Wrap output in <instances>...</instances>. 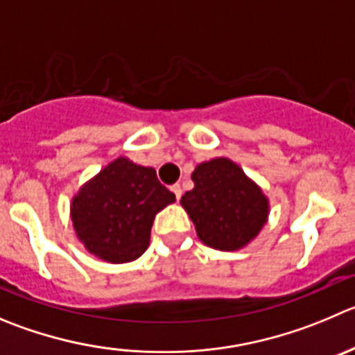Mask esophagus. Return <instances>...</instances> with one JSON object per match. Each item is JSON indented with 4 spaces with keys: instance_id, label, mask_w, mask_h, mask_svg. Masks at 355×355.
<instances>
[{
    "instance_id": "obj_1",
    "label": "esophagus",
    "mask_w": 355,
    "mask_h": 355,
    "mask_svg": "<svg viewBox=\"0 0 355 355\" xmlns=\"http://www.w3.org/2000/svg\"><path fill=\"white\" fill-rule=\"evenodd\" d=\"M171 191H172V193L175 195V198H178V200H180L181 195H183V190H181L180 184H172V187H171Z\"/></svg>"
}]
</instances>
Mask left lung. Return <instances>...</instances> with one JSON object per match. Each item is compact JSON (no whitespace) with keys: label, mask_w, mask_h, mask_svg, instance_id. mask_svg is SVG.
Returning <instances> with one entry per match:
<instances>
[{"label":"left lung","mask_w":355,"mask_h":355,"mask_svg":"<svg viewBox=\"0 0 355 355\" xmlns=\"http://www.w3.org/2000/svg\"><path fill=\"white\" fill-rule=\"evenodd\" d=\"M195 187L181 197L198 239L219 251H237L258 237L270 204L261 188L230 158L202 162L191 174Z\"/></svg>","instance_id":"1"}]
</instances>
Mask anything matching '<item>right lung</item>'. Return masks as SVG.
I'll use <instances>...</instances> for the list:
<instances>
[{"instance_id": "1", "label": "right lung", "mask_w": 355, "mask_h": 355, "mask_svg": "<svg viewBox=\"0 0 355 355\" xmlns=\"http://www.w3.org/2000/svg\"><path fill=\"white\" fill-rule=\"evenodd\" d=\"M172 202L174 193L160 184L155 168L120 157L74 195L71 221L90 254L129 263L146 251L155 216Z\"/></svg>"}]
</instances>
